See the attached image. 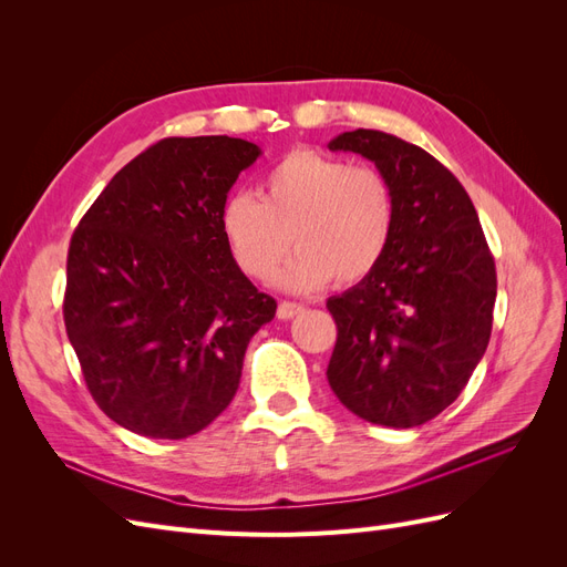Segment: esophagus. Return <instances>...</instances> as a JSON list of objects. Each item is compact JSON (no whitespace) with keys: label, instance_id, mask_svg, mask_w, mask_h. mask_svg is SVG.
<instances>
[{"label":"esophagus","instance_id":"esophagus-1","mask_svg":"<svg viewBox=\"0 0 567 567\" xmlns=\"http://www.w3.org/2000/svg\"><path fill=\"white\" fill-rule=\"evenodd\" d=\"M300 312H302V305H298V302H288V300L279 302V310H277L279 319H284V321H288V319L298 317Z\"/></svg>","mask_w":567,"mask_h":567}]
</instances>
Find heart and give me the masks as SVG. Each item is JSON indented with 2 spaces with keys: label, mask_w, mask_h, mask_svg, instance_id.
Here are the masks:
<instances>
[{
  "label": "heart",
  "mask_w": 567,
  "mask_h": 567,
  "mask_svg": "<svg viewBox=\"0 0 567 567\" xmlns=\"http://www.w3.org/2000/svg\"><path fill=\"white\" fill-rule=\"evenodd\" d=\"M219 231L236 267L267 281L290 241L298 248L277 277L288 290L310 293L333 279L350 286L379 269L394 231V194L375 167L296 148L260 182V200L231 194Z\"/></svg>",
  "instance_id": "1"
}]
</instances>
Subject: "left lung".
I'll return each mask as SVG.
<instances>
[{
	"instance_id": "8db88e82",
	"label": "left lung",
	"mask_w": 567,
	"mask_h": 567,
	"mask_svg": "<svg viewBox=\"0 0 567 567\" xmlns=\"http://www.w3.org/2000/svg\"><path fill=\"white\" fill-rule=\"evenodd\" d=\"M329 148L388 177L394 231L379 269L326 302L338 326L326 379L359 419L414 427L458 398L487 350L494 257L466 188L427 151L379 130Z\"/></svg>"
}]
</instances>
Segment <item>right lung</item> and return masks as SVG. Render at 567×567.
I'll use <instances>...</instances> for the list:
<instances>
[{
    "instance_id": "obj_1",
    "label": "right lung",
    "mask_w": 567,
    "mask_h": 567,
    "mask_svg": "<svg viewBox=\"0 0 567 567\" xmlns=\"http://www.w3.org/2000/svg\"><path fill=\"white\" fill-rule=\"evenodd\" d=\"M260 156L234 136H169L120 169L71 238L68 340L99 409L136 435L210 425L277 315L219 231L229 188Z\"/></svg>"
}]
</instances>
